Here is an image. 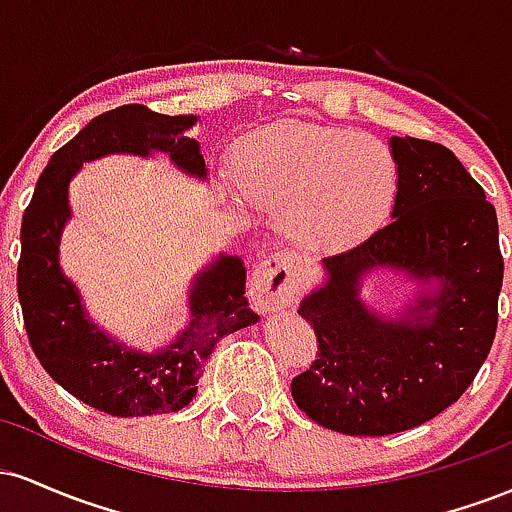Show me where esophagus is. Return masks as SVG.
<instances>
[{"mask_svg":"<svg viewBox=\"0 0 512 512\" xmlns=\"http://www.w3.org/2000/svg\"><path fill=\"white\" fill-rule=\"evenodd\" d=\"M250 289L264 310L289 308L301 296V269L289 255L276 252L252 269Z\"/></svg>","mask_w":512,"mask_h":512,"instance_id":"esophagus-1","label":"esophagus"}]
</instances>
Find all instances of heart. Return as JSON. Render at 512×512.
Wrapping results in <instances>:
<instances>
[{
    "label": "heart",
    "mask_w": 512,
    "mask_h": 512,
    "mask_svg": "<svg viewBox=\"0 0 512 512\" xmlns=\"http://www.w3.org/2000/svg\"><path fill=\"white\" fill-rule=\"evenodd\" d=\"M233 168L245 195L308 252L361 243L387 219L399 190L390 149L344 127L286 122L257 129L238 144Z\"/></svg>",
    "instance_id": "b5f03b06"
}]
</instances>
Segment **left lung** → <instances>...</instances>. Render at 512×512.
<instances>
[{
  "instance_id": "obj_1",
  "label": "left lung",
  "mask_w": 512,
  "mask_h": 512,
  "mask_svg": "<svg viewBox=\"0 0 512 512\" xmlns=\"http://www.w3.org/2000/svg\"><path fill=\"white\" fill-rule=\"evenodd\" d=\"M399 168L392 221L356 248L325 257V281L298 315L317 361L293 378L298 409L346 436H390L426 424L477 378L498 325L503 257L496 209L445 146L392 137ZM387 268L420 284L387 318L360 298Z\"/></svg>"
}]
</instances>
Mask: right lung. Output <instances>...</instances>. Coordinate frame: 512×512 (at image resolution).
I'll use <instances>...</instances> for the list:
<instances>
[{"label":"right lung","instance_id":"1","mask_svg":"<svg viewBox=\"0 0 512 512\" xmlns=\"http://www.w3.org/2000/svg\"><path fill=\"white\" fill-rule=\"evenodd\" d=\"M197 120L146 105H120L93 117L52 154L23 214L16 286L28 342L57 385L105 414L151 416L187 407L214 346L260 320L245 298L243 260L219 255L192 279L190 322L178 337L154 351L134 349L88 317L79 289L60 267V240L72 219L69 182L81 166L108 154H163L185 175L207 180L197 139L187 137Z\"/></svg>","mask_w":512,"mask_h":512}]
</instances>
